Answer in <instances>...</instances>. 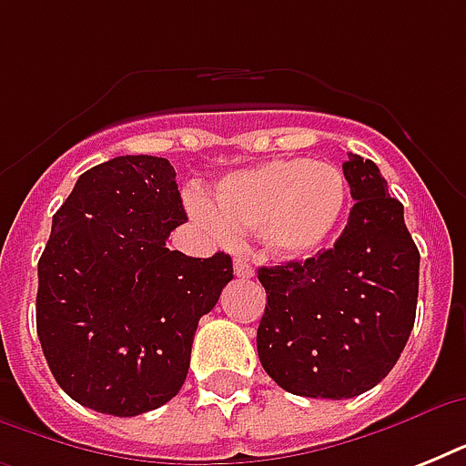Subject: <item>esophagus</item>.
I'll list each match as a JSON object with an SVG mask.
<instances>
[{"instance_id": "esophagus-1", "label": "esophagus", "mask_w": 466, "mask_h": 466, "mask_svg": "<svg viewBox=\"0 0 466 466\" xmlns=\"http://www.w3.org/2000/svg\"><path fill=\"white\" fill-rule=\"evenodd\" d=\"M234 276L254 278V268H251V263H248L244 256H237V258H234Z\"/></svg>"}]
</instances>
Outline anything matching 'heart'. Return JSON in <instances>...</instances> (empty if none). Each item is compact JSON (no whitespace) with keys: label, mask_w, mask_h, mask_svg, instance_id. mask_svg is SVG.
<instances>
[{"label":"heart","mask_w":466,"mask_h":466,"mask_svg":"<svg viewBox=\"0 0 466 466\" xmlns=\"http://www.w3.org/2000/svg\"><path fill=\"white\" fill-rule=\"evenodd\" d=\"M348 183L339 167L309 159H273L225 176L215 203L190 198V212L215 237L258 232L263 248L283 261L309 258L339 229Z\"/></svg>","instance_id":"heart-1"}]
</instances>
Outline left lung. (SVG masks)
I'll use <instances>...</instances> for the list:
<instances>
[{
    "label": "left lung",
    "mask_w": 466,
    "mask_h": 466,
    "mask_svg": "<svg viewBox=\"0 0 466 466\" xmlns=\"http://www.w3.org/2000/svg\"><path fill=\"white\" fill-rule=\"evenodd\" d=\"M355 205L333 248L258 268L268 305L256 331L263 370L285 391L350 399L397 365L411 336L420 254L375 161L348 155Z\"/></svg>",
    "instance_id": "8db88e82"
}]
</instances>
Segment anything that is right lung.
<instances>
[{
    "mask_svg": "<svg viewBox=\"0 0 466 466\" xmlns=\"http://www.w3.org/2000/svg\"><path fill=\"white\" fill-rule=\"evenodd\" d=\"M186 219L161 157H116L84 171L38 261L35 326L62 390L111 416H140L186 382L198 321L232 280V258L171 251Z\"/></svg>",
    "mask_w": 466,
    "mask_h": 466,
    "instance_id": "right-lung-1",
    "label": "right lung"
}]
</instances>
